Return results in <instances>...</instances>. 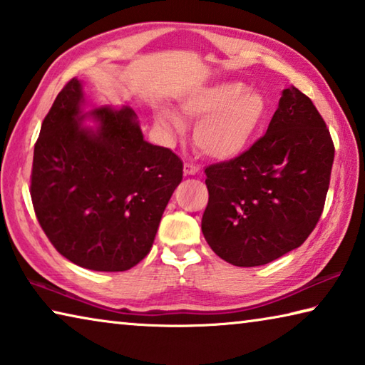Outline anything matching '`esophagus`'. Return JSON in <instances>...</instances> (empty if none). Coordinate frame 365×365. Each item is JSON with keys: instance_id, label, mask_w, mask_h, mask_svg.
Here are the masks:
<instances>
[{"instance_id": "esophagus-1", "label": "esophagus", "mask_w": 365, "mask_h": 365, "mask_svg": "<svg viewBox=\"0 0 365 365\" xmlns=\"http://www.w3.org/2000/svg\"><path fill=\"white\" fill-rule=\"evenodd\" d=\"M183 172H185V175H196L197 172H200V168H197V165H195V164H191V163H185Z\"/></svg>"}]
</instances>
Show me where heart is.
I'll use <instances>...</instances> for the list:
<instances>
[{"mask_svg":"<svg viewBox=\"0 0 365 365\" xmlns=\"http://www.w3.org/2000/svg\"><path fill=\"white\" fill-rule=\"evenodd\" d=\"M180 108L190 119L200 120L195 128V145L215 160H230L243 154L262 132L269 115L265 95L242 80L197 86L182 96ZM154 122L169 137L185 130L183 117L169 106L156 109Z\"/></svg>","mask_w":365,"mask_h":365,"instance_id":"1","label":"heart"}]
</instances>
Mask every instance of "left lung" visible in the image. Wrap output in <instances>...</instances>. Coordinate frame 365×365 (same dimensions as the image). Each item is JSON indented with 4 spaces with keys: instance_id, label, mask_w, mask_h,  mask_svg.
I'll use <instances>...</instances> for the list:
<instances>
[{
    "instance_id": "left-lung-1",
    "label": "left lung",
    "mask_w": 365,
    "mask_h": 365,
    "mask_svg": "<svg viewBox=\"0 0 365 365\" xmlns=\"http://www.w3.org/2000/svg\"><path fill=\"white\" fill-rule=\"evenodd\" d=\"M335 148L309 98L282 91L267 132L248 151L209 165L201 230L212 251L256 267L306 242L322 214Z\"/></svg>"
}]
</instances>
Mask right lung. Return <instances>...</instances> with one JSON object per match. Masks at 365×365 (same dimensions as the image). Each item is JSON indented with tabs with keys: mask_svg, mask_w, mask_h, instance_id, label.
Instances as JSON below:
<instances>
[{
	"mask_svg": "<svg viewBox=\"0 0 365 365\" xmlns=\"http://www.w3.org/2000/svg\"><path fill=\"white\" fill-rule=\"evenodd\" d=\"M169 148L148 143L128 106H91L72 78L41 123L30 195L43 232L83 269L123 272L150 252L182 182Z\"/></svg>",
	"mask_w": 365,
	"mask_h": 365,
	"instance_id": "add662e5",
	"label": "right lung"
}]
</instances>
